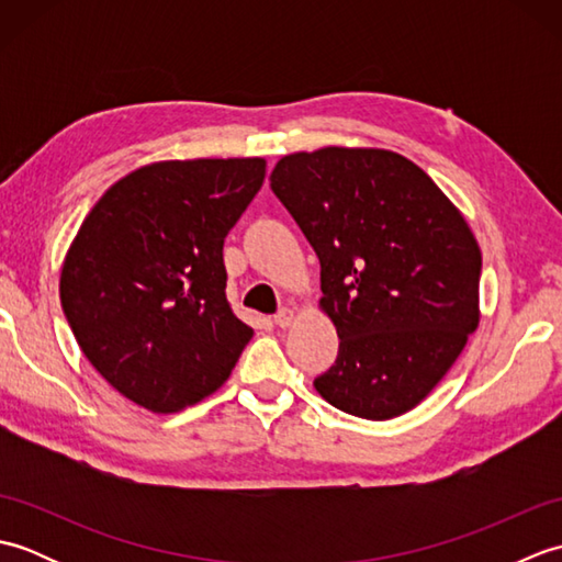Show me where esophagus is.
<instances>
[{
    "label": "esophagus",
    "instance_id": "1",
    "mask_svg": "<svg viewBox=\"0 0 562 562\" xmlns=\"http://www.w3.org/2000/svg\"><path fill=\"white\" fill-rule=\"evenodd\" d=\"M272 321H274V326H278V328H290L292 321H294V312H292V308H280Z\"/></svg>",
    "mask_w": 562,
    "mask_h": 562
}]
</instances>
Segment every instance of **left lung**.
<instances>
[{
	"mask_svg": "<svg viewBox=\"0 0 562 562\" xmlns=\"http://www.w3.org/2000/svg\"><path fill=\"white\" fill-rule=\"evenodd\" d=\"M270 188L316 250L321 308L340 338L316 391L364 420L408 413L479 328L483 258L463 214L386 149L296 151Z\"/></svg>",
	"mask_w": 562,
	"mask_h": 562,
	"instance_id": "1",
	"label": "left lung"
}]
</instances>
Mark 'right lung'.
I'll return each mask as SVG.
<instances>
[{
	"label": "right lung",
	"instance_id": "add662e5",
	"mask_svg": "<svg viewBox=\"0 0 562 562\" xmlns=\"http://www.w3.org/2000/svg\"><path fill=\"white\" fill-rule=\"evenodd\" d=\"M262 178L266 159L149 164L81 222L59 278L63 312L87 360L142 408L210 396L254 338L226 302L222 248Z\"/></svg>",
	"mask_w": 562,
	"mask_h": 562
}]
</instances>
